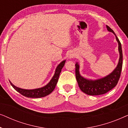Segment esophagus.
<instances>
[{
  "label": "esophagus",
  "instance_id": "obj_1",
  "mask_svg": "<svg viewBox=\"0 0 128 128\" xmlns=\"http://www.w3.org/2000/svg\"><path fill=\"white\" fill-rule=\"evenodd\" d=\"M73 58L72 56H70V58Z\"/></svg>",
  "mask_w": 128,
  "mask_h": 128
}]
</instances>
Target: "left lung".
<instances>
[{
  "label": "left lung",
  "mask_w": 128,
  "mask_h": 128,
  "mask_svg": "<svg viewBox=\"0 0 128 128\" xmlns=\"http://www.w3.org/2000/svg\"><path fill=\"white\" fill-rule=\"evenodd\" d=\"M106 28L109 31L113 32L116 36V39L118 42V50L120 55V60L116 69L111 74L104 78L95 81L86 79L80 76L79 74V66L78 63H76V64H75L76 66L75 73H76L77 82L80 90L88 95L98 96L106 94V92H108L116 86L120 76L122 68V59H123L121 44L112 30L108 26H106Z\"/></svg>",
  "instance_id": "8db88e82"
}]
</instances>
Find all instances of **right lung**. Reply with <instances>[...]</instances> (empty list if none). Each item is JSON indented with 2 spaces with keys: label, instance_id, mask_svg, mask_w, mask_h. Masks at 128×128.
Here are the masks:
<instances>
[{
  "label": "right lung",
  "instance_id": "1",
  "mask_svg": "<svg viewBox=\"0 0 128 128\" xmlns=\"http://www.w3.org/2000/svg\"><path fill=\"white\" fill-rule=\"evenodd\" d=\"M64 64H65V60H64L58 66L56 69L55 74H54L50 83L42 88L34 89V90H25V89H22L16 87L10 82V84L17 92H18L19 93L22 94V96H25V97L30 98H41L45 97V96H46L50 93H51L55 89L57 82L58 81L59 74H60Z\"/></svg>",
  "mask_w": 128,
  "mask_h": 128
}]
</instances>
